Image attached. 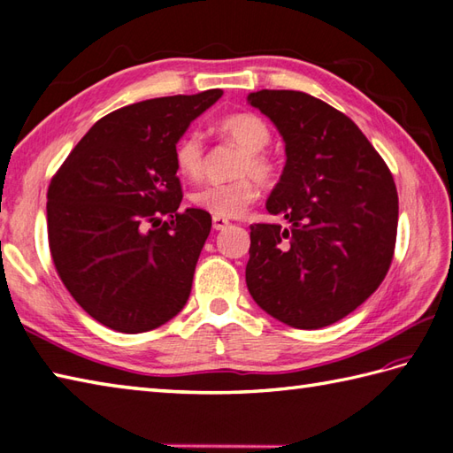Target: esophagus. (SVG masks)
<instances>
[{
	"label": "esophagus",
	"mask_w": 453,
	"mask_h": 453,
	"mask_svg": "<svg viewBox=\"0 0 453 453\" xmlns=\"http://www.w3.org/2000/svg\"><path fill=\"white\" fill-rule=\"evenodd\" d=\"M211 226H214L216 232H221V229H226L229 226V219L214 216V218H211Z\"/></svg>",
	"instance_id": "1"
}]
</instances>
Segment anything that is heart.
I'll return each mask as SVG.
<instances>
[{
	"instance_id": "b5f03b06",
	"label": "heart",
	"mask_w": 453,
	"mask_h": 453,
	"mask_svg": "<svg viewBox=\"0 0 453 453\" xmlns=\"http://www.w3.org/2000/svg\"><path fill=\"white\" fill-rule=\"evenodd\" d=\"M218 130L221 136L235 143L243 151L235 169L237 175L243 177L200 187L192 192L190 200L196 208L206 210L214 216L237 218L258 196L255 179L250 175L253 174L258 180H268L274 173L271 159L263 153L268 142H271V128L257 114L237 112L221 119ZM173 157H175V165L180 175L198 179L204 171V142H202L200 134L195 130L182 134L175 151H173Z\"/></svg>"
}]
</instances>
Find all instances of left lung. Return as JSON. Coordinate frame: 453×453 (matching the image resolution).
<instances>
[{
  "label": "left lung",
  "instance_id": "8db88e82",
  "mask_svg": "<svg viewBox=\"0 0 453 453\" xmlns=\"http://www.w3.org/2000/svg\"><path fill=\"white\" fill-rule=\"evenodd\" d=\"M273 120L286 165L266 210L286 224H253L249 294L274 319L321 329L378 290L395 251L399 198L386 161L362 130L302 91L249 93Z\"/></svg>",
  "mask_w": 453,
  "mask_h": 453
}]
</instances>
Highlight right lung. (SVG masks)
<instances>
[{
    "label": "right lung",
    "mask_w": 453,
    "mask_h": 453,
    "mask_svg": "<svg viewBox=\"0 0 453 453\" xmlns=\"http://www.w3.org/2000/svg\"><path fill=\"white\" fill-rule=\"evenodd\" d=\"M221 95H173L114 111L52 177L46 221L58 276L112 331L157 329L188 300L211 218L200 208L179 211L173 151Z\"/></svg>",
    "instance_id": "obj_1"
}]
</instances>
